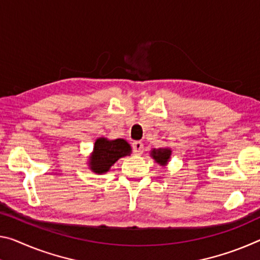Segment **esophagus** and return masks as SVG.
<instances>
[{"label":"esophagus","mask_w":260,"mask_h":260,"mask_svg":"<svg viewBox=\"0 0 260 260\" xmlns=\"http://www.w3.org/2000/svg\"><path fill=\"white\" fill-rule=\"evenodd\" d=\"M132 147H133V150L137 155H141L143 152V143L141 141H134L132 143Z\"/></svg>","instance_id":"34e87169"}]
</instances>
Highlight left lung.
<instances>
[{
	"label": "left lung",
	"mask_w": 260,
	"mask_h": 260,
	"mask_svg": "<svg viewBox=\"0 0 260 260\" xmlns=\"http://www.w3.org/2000/svg\"><path fill=\"white\" fill-rule=\"evenodd\" d=\"M150 156L155 159V162H157L159 166L166 167L169 159L171 156V149L170 148H158V149H151Z\"/></svg>",
	"instance_id": "1"
}]
</instances>
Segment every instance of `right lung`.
Returning a JSON list of instances; mask_svg holds the SVG:
<instances>
[{"instance_id":"obj_1","label":"right lung","mask_w":260,"mask_h":260,"mask_svg":"<svg viewBox=\"0 0 260 260\" xmlns=\"http://www.w3.org/2000/svg\"><path fill=\"white\" fill-rule=\"evenodd\" d=\"M131 146L123 139L108 140L106 138H98L90 156L89 168L94 174H105L119 158L131 155Z\"/></svg>"}]
</instances>
